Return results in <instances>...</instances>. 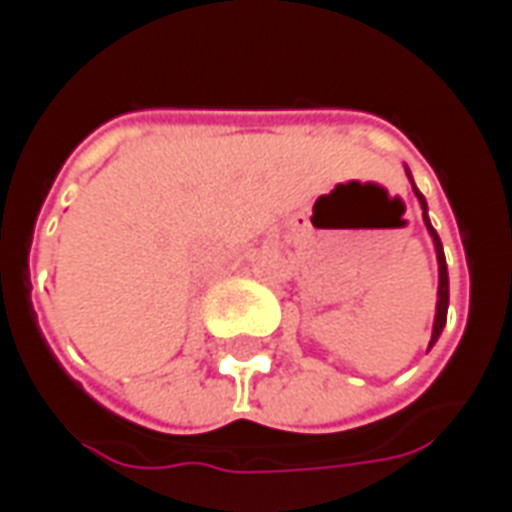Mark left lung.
Returning <instances> with one entry per match:
<instances>
[{
	"mask_svg": "<svg viewBox=\"0 0 512 512\" xmlns=\"http://www.w3.org/2000/svg\"><path fill=\"white\" fill-rule=\"evenodd\" d=\"M407 176H410V170H407ZM413 182V179H410ZM416 190V185H413ZM416 196H419V205H422V216H424V225L430 230V236H433V247H436V259H439V302H436V322H433V336H430V344L436 342L439 336H442L444 322H447V305H450V282H447V262H444V250H442V239H439V233L433 230L430 225V219H427V202H424V196L416 190ZM430 350V347H427Z\"/></svg>",
	"mask_w": 512,
	"mask_h": 512,
	"instance_id": "left-lung-1",
	"label": "left lung"
}]
</instances>
